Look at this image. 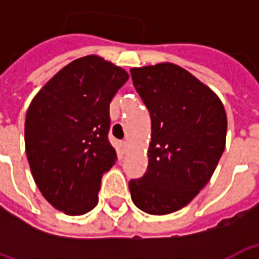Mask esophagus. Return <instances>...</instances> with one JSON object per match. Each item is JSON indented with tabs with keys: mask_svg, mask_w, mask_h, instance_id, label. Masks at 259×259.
<instances>
[{
	"mask_svg": "<svg viewBox=\"0 0 259 259\" xmlns=\"http://www.w3.org/2000/svg\"><path fill=\"white\" fill-rule=\"evenodd\" d=\"M122 147H123V150L126 151V150L129 148V143H127V141H122Z\"/></svg>",
	"mask_w": 259,
	"mask_h": 259,
	"instance_id": "34e87169",
	"label": "esophagus"
}]
</instances>
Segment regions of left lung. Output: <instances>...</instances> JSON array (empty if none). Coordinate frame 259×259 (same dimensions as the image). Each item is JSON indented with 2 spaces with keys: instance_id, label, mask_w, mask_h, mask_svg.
<instances>
[{
  "instance_id": "obj_1",
  "label": "left lung",
  "mask_w": 259,
  "mask_h": 259,
  "mask_svg": "<svg viewBox=\"0 0 259 259\" xmlns=\"http://www.w3.org/2000/svg\"><path fill=\"white\" fill-rule=\"evenodd\" d=\"M151 116L148 168L129 182L132 200L151 215L187 205L209 182L226 143L228 119L213 91L174 64L130 69Z\"/></svg>"
}]
</instances>
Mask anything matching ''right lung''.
Instances as JSON below:
<instances>
[{"label":"right lung","mask_w":259,"mask_h":259,"mask_svg":"<svg viewBox=\"0 0 259 259\" xmlns=\"http://www.w3.org/2000/svg\"><path fill=\"white\" fill-rule=\"evenodd\" d=\"M129 74L96 55L61 69L27 109L25 146L37 187L66 215L98 202L102 175L118 159L108 140L109 104Z\"/></svg>","instance_id":"obj_1"}]
</instances>
